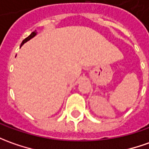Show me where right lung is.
Here are the masks:
<instances>
[{
    "mask_svg": "<svg viewBox=\"0 0 149 149\" xmlns=\"http://www.w3.org/2000/svg\"><path fill=\"white\" fill-rule=\"evenodd\" d=\"M36 33H37V32H36V31H35V32H32V33H31V34H30V35H29L28 37H27V38H25V39H24V40L22 41V43H21V45H20V47H21L22 45H24V43H26L27 41H28L29 40H31L32 38H33V37H34V36L36 35Z\"/></svg>",
    "mask_w": 149,
    "mask_h": 149,
    "instance_id": "1",
    "label": "right lung"
}]
</instances>
